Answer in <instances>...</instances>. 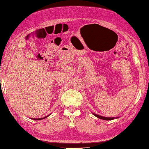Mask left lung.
<instances>
[{"mask_svg":"<svg viewBox=\"0 0 149 149\" xmlns=\"http://www.w3.org/2000/svg\"><path fill=\"white\" fill-rule=\"evenodd\" d=\"M93 114H94V116L96 117V118H100L101 119H104V120H112V119H113L114 118H107V117H103V116L97 115V114H95V113H93Z\"/></svg>","mask_w":149,"mask_h":149,"instance_id":"obj_1","label":"left lung"}]
</instances>
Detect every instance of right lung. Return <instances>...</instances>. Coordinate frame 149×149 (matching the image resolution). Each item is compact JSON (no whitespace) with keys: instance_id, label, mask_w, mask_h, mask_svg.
Instances as JSON below:
<instances>
[{"instance_id":"1","label":"right lung","mask_w":149,"mask_h":149,"mask_svg":"<svg viewBox=\"0 0 149 149\" xmlns=\"http://www.w3.org/2000/svg\"><path fill=\"white\" fill-rule=\"evenodd\" d=\"M49 116H45V117H44V118H38V119H35V120H41V119H43L46 118H47V117H48Z\"/></svg>"}]
</instances>
